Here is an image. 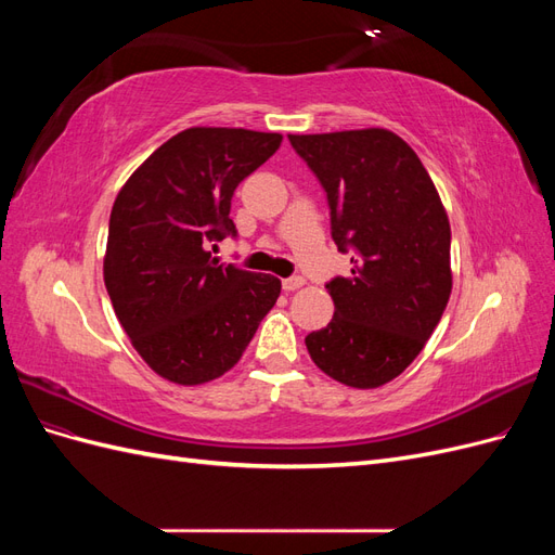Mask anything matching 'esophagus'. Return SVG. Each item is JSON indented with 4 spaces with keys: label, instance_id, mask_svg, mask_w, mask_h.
Here are the masks:
<instances>
[{
    "label": "esophagus",
    "instance_id": "34e87169",
    "mask_svg": "<svg viewBox=\"0 0 555 555\" xmlns=\"http://www.w3.org/2000/svg\"><path fill=\"white\" fill-rule=\"evenodd\" d=\"M306 284V280L300 278V275H292V278H284L282 280V289L284 292H294V289H298V287H304Z\"/></svg>",
    "mask_w": 555,
    "mask_h": 555
}]
</instances>
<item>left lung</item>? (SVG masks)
I'll return each mask as SVG.
<instances>
[{"label": "left lung", "mask_w": 555, "mask_h": 555, "mask_svg": "<svg viewBox=\"0 0 555 555\" xmlns=\"http://www.w3.org/2000/svg\"><path fill=\"white\" fill-rule=\"evenodd\" d=\"M322 184L338 251L351 275L333 278V319L306 338L317 367L375 389L418 357L451 294V229L414 150L386 129L289 137Z\"/></svg>", "instance_id": "1"}]
</instances>
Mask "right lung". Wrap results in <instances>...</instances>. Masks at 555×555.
<instances>
[{
  "label": "right lung",
  "instance_id": "add662e5",
  "mask_svg": "<svg viewBox=\"0 0 555 555\" xmlns=\"http://www.w3.org/2000/svg\"><path fill=\"white\" fill-rule=\"evenodd\" d=\"M280 133L194 127L159 145L117 194L104 282L143 361L176 384H204L238 363L280 280L212 259L236 238L231 198L280 147Z\"/></svg>",
  "mask_w": 555,
  "mask_h": 555
}]
</instances>
